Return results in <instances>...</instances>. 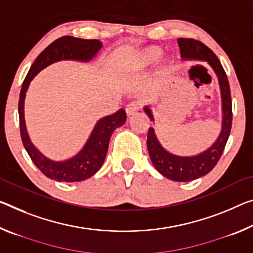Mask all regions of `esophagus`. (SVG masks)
Here are the masks:
<instances>
[{"mask_svg":"<svg viewBox=\"0 0 253 253\" xmlns=\"http://www.w3.org/2000/svg\"><path fill=\"white\" fill-rule=\"evenodd\" d=\"M139 108H141V105H139L138 102H130L128 103L126 106V114L128 117H131V116H134L136 112L139 110Z\"/></svg>","mask_w":253,"mask_h":253,"instance_id":"obj_1","label":"esophagus"}]
</instances>
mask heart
I'll return each mask as SVG.
<instances>
[{
	"label": "heart",
	"instance_id": "obj_1",
	"mask_svg": "<svg viewBox=\"0 0 253 253\" xmlns=\"http://www.w3.org/2000/svg\"><path fill=\"white\" fill-rule=\"evenodd\" d=\"M163 55V49L159 46H147L138 51L134 56L129 63V69L131 71H143L154 64L156 61H159ZM171 62L169 58H166L160 66V73H167L170 69Z\"/></svg>",
	"mask_w": 253,
	"mask_h": 253
}]
</instances>
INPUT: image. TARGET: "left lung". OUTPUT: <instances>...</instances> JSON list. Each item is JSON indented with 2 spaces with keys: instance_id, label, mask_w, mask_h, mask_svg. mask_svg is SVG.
<instances>
[{
  "instance_id": "obj_1",
  "label": "left lung",
  "mask_w": 253,
  "mask_h": 253,
  "mask_svg": "<svg viewBox=\"0 0 253 253\" xmlns=\"http://www.w3.org/2000/svg\"><path fill=\"white\" fill-rule=\"evenodd\" d=\"M178 43L180 53L184 61L195 59V61L206 62L211 67L218 79L220 98H222V129L213 145L210 146L202 153L192 156H180L172 154L164 148L159 142L153 127H150L147 133V150L150 153L151 161L155 169L166 177L173 181L186 182L202 178L218 162L224 147L226 145L232 127V100L230 84L227 81L222 64L213 51L203 42L195 39L179 38ZM144 111L152 122L154 116L150 106L144 107Z\"/></svg>"
}]
</instances>
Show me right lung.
Masks as SVG:
<instances>
[{
    "label": "right lung",
    "mask_w": 253,
    "mask_h": 253,
    "mask_svg": "<svg viewBox=\"0 0 253 253\" xmlns=\"http://www.w3.org/2000/svg\"><path fill=\"white\" fill-rule=\"evenodd\" d=\"M102 42L98 39H81L72 36H64L51 42L36 58L22 83L19 98V119L21 139L27 153L35 166L47 178L56 181L78 182L89 179L97 172L105 161L108 146L112 133L116 128L123 126L126 122V112L120 109L115 114L99 119L85 145L73 158L65 161H54L36 148L28 135L25 120V99L30 82L40 71L50 64L59 61L90 62L101 49Z\"/></svg>",
    "instance_id": "right-lung-1"
}]
</instances>
